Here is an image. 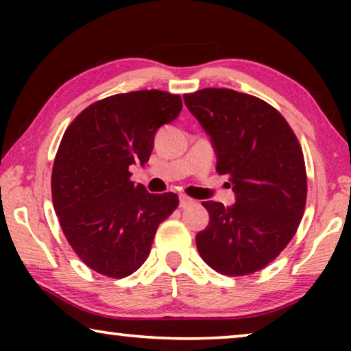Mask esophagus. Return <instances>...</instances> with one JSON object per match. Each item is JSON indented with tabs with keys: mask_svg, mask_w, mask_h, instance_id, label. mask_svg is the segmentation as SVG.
I'll use <instances>...</instances> for the list:
<instances>
[{
	"mask_svg": "<svg viewBox=\"0 0 351 351\" xmlns=\"http://www.w3.org/2000/svg\"><path fill=\"white\" fill-rule=\"evenodd\" d=\"M193 203L195 201L189 198V196H185V195L180 196V208H189V206H191Z\"/></svg>",
	"mask_w": 351,
	"mask_h": 351,
	"instance_id": "34e87169",
	"label": "esophagus"
}]
</instances>
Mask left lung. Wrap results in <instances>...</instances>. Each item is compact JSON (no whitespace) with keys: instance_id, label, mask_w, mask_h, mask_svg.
<instances>
[{"instance_id":"8db88e82","label":"left lung","mask_w":351,"mask_h":351,"mask_svg":"<svg viewBox=\"0 0 351 351\" xmlns=\"http://www.w3.org/2000/svg\"><path fill=\"white\" fill-rule=\"evenodd\" d=\"M184 100L210 136L215 169L237 195L232 208L204 201L209 223L196 234V247L217 273L251 275L280 256L304 217V152L285 117L262 99L206 88Z\"/></svg>"}]
</instances>
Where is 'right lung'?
Returning <instances> with one entry per match:
<instances>
[{"label":"right lung","instance_id":"1","mask_svg":"<svg viewBox=\"0 0 351 351\" xmlns=\"http://www.w3.org/2000/svg\"><path fill=\"white\" fill-rule=\"evenodd\" d=\"M182 110L179 94L134 90L84 108L62 137L52 166V204L66 241L90 270L126 278L150 256L156 230L179 206L176 193H148L131 180L155 134Z\"/></svg>","mask_w":351,"mask_h":351}]
</instances>
